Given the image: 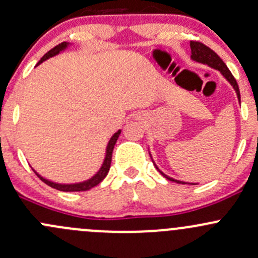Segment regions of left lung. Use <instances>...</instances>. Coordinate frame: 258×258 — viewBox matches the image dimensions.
<instances>
[{
    "label": "left lung",
    "instance_id": "1",
    "mask_svg": "<svg viewBox=\"0 0 258 258\" xmlns=\"http://www.w3.org/2000/svg\"><path fill=\"white\" fill-rule=\"evenodd\" d=\"M190 49H191V59L195 61H199V63L203 64H208L209 67L214 68V69L219 70L225 78H226L227 81L234 86L235 91H236L237 97H238V101H240V90H238V85H237V81L234 78V75L231 74V72L229 70V68L226 67V64L221 60L220 56L215 53L213 49L207 47L205 44L203 43L197 42V40H191L190 42ZM156 168L158 169V167L156 165ZM161 172V170H159ZM161 174L163 175L168 179V180H172V181H177V183H181V184H185L184 181H179L175 180V179L169 178L168 175H165L164 173L161 172Z\"/></svg>",
    "mask_w": 258,
    "mask_h": 258
}]
</instances>
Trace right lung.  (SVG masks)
<instances>
[{
  "mask_svg": "<svg viewBox=\"0 0 258 258\" xmlns=\"http://www.w3.org/2000/svg\"><path fill=\"white\" fill-rule=\"evenodd\" d=\"M68 45H69V43H67V42H63V43H60V44L55 45L53 49H50L47 54H44V55H43V58L40 59L39 61H38L37 65H39L40 63H43L44 60H47V59L50 58V56H54V55H56V54H59L61 50H64L65 48L68 47ZM120 134H121V130H118V131L116 132V134L113 135L112 137H111V140L108 141V145H107V148H106V156H105L104 163H102L99 172H97L93 178L89 179V180H85V181H83V183H77V184H58V183H53V181L48 180V179L40 177V175L38 174L36 170H34V173H36L37 177L40 178V180L44 181L47 185H49L54 189H58V190H60V191H86V190H89V189L94 188V186H96L97 184L101 183V181L104 180V178L107 175L108 170H110L111 158H112L113 147H115L116 141H117V138H118V136H120Z\"/></svg>",
  "mask_w": 258,
  "mask_h": 258,
  "instance_id": "right-lung-1",
  "label": "right lung"
}]
</instances>
